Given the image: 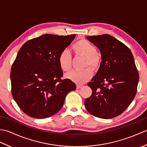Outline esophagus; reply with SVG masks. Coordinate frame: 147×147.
Instances as JSON below:
<instances>
[{"label": "esophagus", "instance_id": "esophagus-1", "mask_svg": "<svg viewBox=\"0 0 147 147\" xmlns=\"http://www.w3.org/2000/svg\"><path fill=\"white\" fill-rule=\"evenodd\" d=\"M83 86L82 85H76V88L77 89H79V88H82Z\"/></svg>", "mask_w": 147, "mask_h": 147}]
</instances>
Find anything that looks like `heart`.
<instances>
[{"label": "heart", "instance_id": "obj_1", "mask_svg": "<svg viewBox=\"0 0 147 147\" xmlns=\"http://www.w3.org/2000/svg\"><path fill=\"white\" fill-rule=\"evenodd\" d=\"M72 51L74 54L85 59L84 68L89 67L96 71L100 65L101 58L96 53V48L86 40L82 39L74 43L72 46ZM72 57L69 52L67 50L62 51L58 57V63L62 71L67 72L71 69ZM67 78L78 84L85 83L92 78V72L89 68L82 71H71L65 74Z\"/></svg>", "mask_w": 147, "mask_h": 147}]
</instances>
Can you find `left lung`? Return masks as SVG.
<instances>
[{
	"label": "left lung",
	"mask_w": 147,
	"mask_h": 147,
	"mask_svg": "<svg viewBox=\"0 0 147 147\" xmlns=\"http://www.w3.org/2000/svg\"><path fill=\"white\" fill-rule=\"evenodd\" d=\"M98 47L102 61L96 75L88 83L92 94L85 105L89 113L102 119L117 116L135 98L139 74L130 49L107 34L88 36Z\"/></svg>",
	"instance_id": "obj_1"
}]
</instances>
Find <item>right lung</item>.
I'll list each match as a JSON object with an SVG mask.
<instances>
[{
	"label": "right lung",
	"instance_id": "right-lung-1",
	"mask_svg": "<svg viewBox=\"0 0 147 147\" xmlns=\"http://www.w3.org/2000/svg\"><path fill=\"white\" fill-rule=\"evenodd\" d=\"M76 35L45 34L30 40L19 51L11 70L12 95L21 111L36 119L51 117L61 110L67 93L76 89L69 79L62 80L60 53Z\"/></svg>",
	"mask_w": 147,
	"mask_h": 147
}]
</instances>
